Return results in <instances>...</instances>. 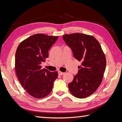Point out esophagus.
I'll use <instances>...</instances> for the list:
<instances>
[{"instance_id": "34e87169", "label": "esophagus", "mask_w": 122, "mask_h": 122, "mask_svg": "<svg viewBox=\"0 0 122 122\" xmlns=\"http://www.w3.org/2000/svg\"><path fill=\"white\" fill-rule=\"evenodd\" d=\"M64 74H65L64 72H62L61 71L58 72V75H64Z\"/></svg>"}]
</instances>
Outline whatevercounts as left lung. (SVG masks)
<instances>
[{"label":"left lung","mask_w":122,"mask_h":122,"mask_svg":"<svg viewBox=\"0 0 122 122\" xmlns=\"http://www.w3.org/2000/svg\"><path fill=\"white\" fill-rule=\"evenodd\" d=\"M62 38L74 57L81 62L78 74L68 85L69 90L76 98L90 96L101 84L105 70L106 57L100 44L94 36L81 33L65 35Z\"/></svg>","instance_id":"8db88e82"}]
</instances>
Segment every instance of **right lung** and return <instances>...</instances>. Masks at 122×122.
Masks as SVG:
<instances>
[{
  "mask_svg": "<svg viewBox=\"0 0 122 122\" xmlns=\"http://www.w3.org/2000/svg\"><path fill=\"white\" fill-rule=\"evenodd\" d=\"M58 36L37 34L21 42L15 54V71L27 93L33 97H46L52 90L58 72H51L41 64L48 57V51Z\"/></svg>",
  "mask_w": 122,
  "mask_h": 122,
  "instance_id": "right-lung-1",
  "label": "right lung"
}]
</instances>
